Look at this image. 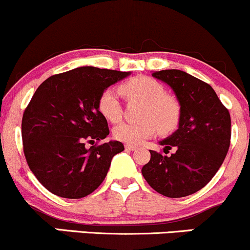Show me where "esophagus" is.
Instances as JSON below:
<instances>
[{
  "label": "esophagus",
  "mask_w": 250,
  "mask_h": 250,
  "mask_svg": "<svg viewBox=\"0 0 250 250\" xmlns=\"http://www.w3.org/2000/svg\"><path fill=\"white\" fill-rule=\"evenodd\" d=\"M125 148L126 150H130V151H134L137 148L136 145H130V144H126L125 145Z\"/></svg>",
  "instance_id": "esophagus-1"
}]
</instances>
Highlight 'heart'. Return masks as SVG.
<instances>
[{"instance_id": "b5f03b06", "label": "heart", "mask_w": 250, "mask_h": 250, "mask_svg": "<svg viewBox=\"0 0 250 250\" xmlns=\"http://www.w3.org/2000/svg\"><path fill=\"white\" fill-rule=\"evenodd\" d=\"M120 92L131 99L143 102L138 122L120 123L113 128L114 138L130 145H138L159 130L169 133L181 120V104L176 97L164 92L161 83L153 78L136 77L120 86ZM98 110L111 123L119 122L123 116L122 105L113 88L104 89L98 99Z\"/></svg>"}]
</instances>
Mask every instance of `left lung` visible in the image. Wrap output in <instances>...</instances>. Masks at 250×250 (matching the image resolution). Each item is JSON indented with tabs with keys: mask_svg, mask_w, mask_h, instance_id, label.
I'll use <instances>...</instances> for the list:
<instances>
[{
	"mask_svg": "<svg viewBox=\"0 0 250 250\" xmlns=\"http://www.w3.org/2000/svg\"><path fill=\"white\" fill-rule=\"evenodd\" d=\"M175 92L181 104L178 130L162 140L164 152L150 150L142 173L152 189L171 198L192 195L211 181L226 158L231 137L228 108L209 83L178 69L152 73Z\"/></svg>",
	"mask_w": 250,
	"mask_h": 250,
	"instance_id": "obj_1",
	"label": "left lung"
}]
</instances>
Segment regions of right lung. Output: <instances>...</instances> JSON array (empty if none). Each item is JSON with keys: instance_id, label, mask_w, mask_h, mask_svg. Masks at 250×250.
<instances>
[{"instance_id": "obj_1", "label": "right lung", "mask_w": 250, "mask_h": 250, "mask_svg": "<svg viewBox=\"0 0 250 250\" xmlns=\"http://www.w3.org/2000/svg\"><path fill=\"white\" fill-rule=\"evenodd\" d=\"M127 75L130 72L79 67L52 75L36 89L22 117V143L28 167L48 191L75 200L103 183L112 158L124 145L117 140L94 145L110 133L98 99ZM86 141L92 144L89 149Z\"/></svg>"}]
</instances>
